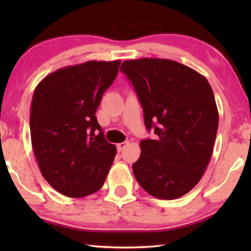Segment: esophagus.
Returning a JSON list of instances; mask_svg holds the SVG:
<instances>
[{
	"label": "esophagus",
	"mask_w": 251,
	"mask_h": 251,
	"mask_svg": "<svg viewBox=\"0 0 251 251\" xmlns=\"http://www.w3.org/2000/svg\"><path fill=\"white\" fill-rule=\"evenodd\" d=\"M128 145V142H121V143H117L116 145V149H117V151L119 152H122L123 150H124V149L126 148V146Z\"/></svg>",
	"instance_id": "obj_1"
}]
</instances>
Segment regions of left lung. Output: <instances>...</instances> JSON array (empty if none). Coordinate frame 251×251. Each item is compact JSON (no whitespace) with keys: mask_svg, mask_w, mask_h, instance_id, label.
I'll return each instance as SVG.
<instances>
[{"mask_svg":"<svg viewBox=\"0 0 251 251\" xmlns=\"http://www.w3.org/2000/svg\"><path fill=\"white\" fill-rule=\"evenodd\" d=\"M156 139L140 142L132 164L138 183L149 194L175 200L188 193L204 175L217 136L219 114L205 76L181 63L140 58L122 63Z\"/></svg>","mask_w":251,"mask_h":251,"instance_id":"1","label":"left lung"}]
</instances>
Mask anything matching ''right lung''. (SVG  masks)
I'll list each match as a JSON object with an SVG mask.
<instances>
[{"label":"right lung","instance_id":"add662e5","mask_svg":"<svg viewBox=\"0 0 251 251\" xmlns=\"http://www.w3.org/2000/svg\"><path fill=\"white\" fill-rule=\"evenodd\" d=\"M120 65L92 60L61 68L34 90L32 148L44 179L68 197L97 192L113 164L116 148L105 140L96 111Z\"/></svg>","mask_w":251,"mask_h":251}]
</instances>
